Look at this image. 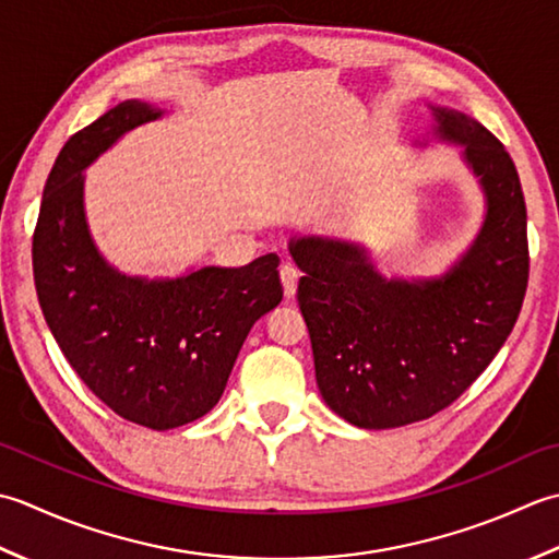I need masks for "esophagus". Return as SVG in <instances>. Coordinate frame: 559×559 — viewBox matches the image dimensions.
Segmentation results:
<instances>
[{
	"label": "esophagus",
	"instance_id": "1",
	"mask_svg": "<svg viewBox=\"0 0 559 559\" xmlns=\"http://www.w3.org/2000/svg\"><path fill=\"white\" fill-rule=\"evenodd\" d=\"M280 277H282V287H284V296H287V299H292V296L296 294V284H299V277H301V272L296 270L294 265H282V270H280Z\"/></svg>",
	"mask_w": 559,
	"mask_h": 559
}]
</instances>
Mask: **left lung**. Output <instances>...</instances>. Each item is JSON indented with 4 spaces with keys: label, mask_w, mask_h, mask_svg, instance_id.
Listing matches in <instances>:
<instances>
[{
    "label": "left lung",
    "mask_w": 559,
    "mask_h": 559,
    "mask_svg": "<svg viewBox=\"0 0 559 559\" xmlns=\"http://www.w3.org/2000/svg\"><path fill=\"white\" fill-rule=\"evenodd\" d=\"M415 150L459 146L477 180L483 222L431 277H385L347 238L296 234L299 309L325 405L361 429L419 423L451 405L507 343L528 284L526 202L502 142L465 112L427 104Z\"/></svg>",
    "instance_id": "obj_1"
}]
</instances>
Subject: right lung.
I'll use <instances>...</instances> for the list:
<instances>
[{
  "instance_id": "obj_1",
  "label": "right lung",
  "mask_w": 559,
  "mask_h": 559,
  "mask_svg": "<svg viewBox=\"0 0 559 559\" xmlns=\"http://www.w3.org/2000/svg\"><path fill=\"white\" fill-rule=\"evenodd\" d=\"M158 118L164 110L128 98L70 136L43 190L33 277L45 323L79 379L112 413L164 431L219 403L246 335L282 301V284L275 253L176 277L130 275L100 253L84 170Z\"/></svg>"
}]
</instances>
